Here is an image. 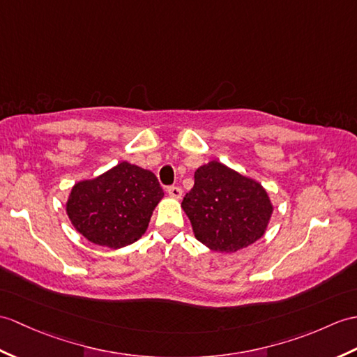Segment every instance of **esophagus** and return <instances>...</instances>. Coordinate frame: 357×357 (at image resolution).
Instances as JSON below:
<instances>
[{
    "label": "esophagus",
    "mask_w": 357,
    "mask_h": 357,
    "mask_svg": "<svg viewBox=\"0 0 357 357\" xmlns=\"http://www.w3.org/2000/svg\"><path fill=\"white\" fill-rule=\"evenodd\" d=\"M167 193H169V196H172V197L179 199V197L182 196V188L178 187V185H172V187L167 188Z\"/></svg>",
    "instance_id": "34e87169"
}]
</instances>
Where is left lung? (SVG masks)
Instances as JSON below:
<instances>
[{
    "mask_svg": "<svg viewBox=\"0 0 357 357\" xmlns=\"http://www.w3.org/2000/svg\"><path fill=\"white\" fill-rule=\"evenodd\" d=\"M195 237L218 252H236L257 242L273 206L260 182L210 161L195 172V185L182 201Z\"/></svg>",
    "mask_w": 357,
    "mask_h": 357,
    "instance_id": "left-lung-1",
    "label": "left lung"
}]
</instances>
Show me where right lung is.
<instances>
[{
	"mask_svg": "<svg viewBox=\"0 0 357 357\" xmlns=\"http://www.w3.org/2000/svg\"><path fill=\"white\" fill-rule=\"evenodd\" d=\"M162 196L151 170L123 161L100 176L76 182L66 201V214L91 243L119 250L146 233Z\"/></svg>",
	"mask_w": 357,
	"mask_h": 357,
	"instance_id": "add662e5",
	"label": "right lung"
}]
</instances>
